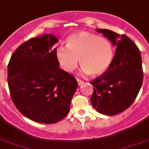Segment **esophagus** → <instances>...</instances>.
Wrapping results in <instances>:
<instances>
[{
    "mask_svg": "<svg viewBox=\"0 0 149 149\" xmlns=\"http://www.w3.org/2000/svg\"><path fill=\"white\" fill-rule=\"evenodd\" d=\"M77 83H78V85H79V86H81V85H82L84 84V81H81V80L78 79V78H77Z\"/></svg>",
    "mask_w": 149,
    "mask_h": 149,
    "instance_id": "obj_1",
    "label": "esophagus"
}]
</instances>
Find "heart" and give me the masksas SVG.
Returning a JSON list of instances; mask_svg holds the SVG:
<instances>
[{"mask_svg": "<svg viewBox=\"0 0 149 149\" xmlns=\"http://www.w3.org/2000/svg\"><path fill=\"white\" fill-rule=\"evenodd\" d=\"M55 55L59 67L65 72H73L79 59L84 73L100 76L112 64L114 47L106 38L81 31L68 36L66 47H56Z\"/></svg>", "mask_w": 149, "mask_h": 149, "instance_id": "heart-1", "label": "heart"}]
</instances>
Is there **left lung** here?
I'll return each instance as SVG.
<instances>
[{"label":"left lung","instance_id":"1","mask_svg":"<svg viewBox=\"0 0 149 149\" xmlns=\"http://www.w3.org/2000/svg\"><path fill=\"white\" fill-rule=\"evenodd\" d=\"M96 31L116 46V51L107 72L91 82L94 87L90 101L100 114L114 115L127 109L140 90L143 81L141 53L126 35L108 29Z\"/></svg>","mask_w":149,"mask_h":149}]
</instances>
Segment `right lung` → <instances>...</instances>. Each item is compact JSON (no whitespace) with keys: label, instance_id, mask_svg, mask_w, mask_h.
<instances>
[{"label":"right lung","instance_id":"1","mask_svg":"<svg viewBox=\"0 0 149 149\" xmlns=\"http://www.w3.org/2000/svg\"><path fill=\"white\" fill-rule=\"evenodd\" d=\"M58 41L50 34L31 38L16 49L7 67L13 102L24 116L41 124H55L68 114L78 86L59 68L53 49Z\"/></svg>","mask_w":149,"mask_h":149}]
</instances>
